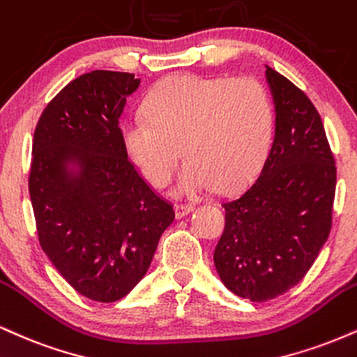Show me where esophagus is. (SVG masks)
Wrapping results in <instances>:
<instances>
[{
    "label": "esophagus",
    "mask_w": 357,
    "mask_h": 357,
    "mask_svg": "<svg viewBox=\"0 0 357 357\" xmlns=\"http://www.w3.org/2000/svg\"><path fill=\"white\" fill-rule=\"evenodd\" d=\"M194 205L192 204H177L175 205V212H177V217L178 219H182V217H185L187 213H190L194 211Z\"/></svg>",
    "instance_id": "34e87169"
}]
</instances>
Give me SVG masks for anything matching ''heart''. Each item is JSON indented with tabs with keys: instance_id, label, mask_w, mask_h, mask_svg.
<instances>
[{
	"instance_id": "heart-1",
	"label": "heart",
	"mask_w": 357,
	"mask_h": 357,
	"mask_svg": "<svg viewBox=\"0 0 357 357\" xmlns=\"http://www.w3.org/2000/svg\"><path fill=\"white\" fill-rule=\"evenodd\" d=\"M274 125V103L257 79L177 77L155 88L146 110L130 112L123 142L157 187L170 180L182 144L177 192L194 195L250 177L269 152Z\"/></svg>"
}]
</instances>
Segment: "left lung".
Segmentation results:
<instances>
[{"mask_svg": "<svg viewBox=\"0 0 357 357\" xmlns=\"http://www.w3.org/2000/svg\"><path fill=\"white\" fill-rule=\"evenodd\" d=\"M275 135L257 178L225 200L213 264L229 291L252 303L299 284L333 227L336 163L307 95L267 66Z\"/></svg>", "mask_w": 357, "mask_h": 357, "instance_id": "8db88e82", "label": "left lung"}]
</instances>
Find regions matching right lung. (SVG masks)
I'll use <instances>...</instances> for the list:
<instances>
[{"label":"right lung","instance_id":"right-lung-1","mask_svg":"<svg viewBox=\"0 0 357 357\" xmlns=\"http://www.w3.org/2000/svg\"><path fill=\"white\" fill-rule=\"evenodd\" d=\"M140 78L95 70L52 98L33 137L28 188L38 241L75 291L115 303L137 286L152 262L174 204L128 158L120 128L127 95ZM80 162L66 175L64 160Z\"/></svg>","mask_w":357,"mask_h":357}]
</instances>
